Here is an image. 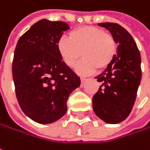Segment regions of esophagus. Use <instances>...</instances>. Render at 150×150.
<instances>
[{
    "label": "esophagus",
    "mask_w": 150,
    "mask_h": 150,
    "mask_svg": "<svg viewBox=\"0 0 150 150\" xmlns=\"http://www.w3.org/2000/svg\"><path fill=\"white\" fill-rule=\"evenodd\" d=\"M87 81V79H84V78H81V82H82V84H83L85 82Z\"/></svg>",
    "instance_id": "34e87169"
}]
</instances>
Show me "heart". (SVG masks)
<instances>
[{"mask_svg": "<svg viewBox=\"0 0 150 150\" xmlns=\"http://www.w3.org/2000/svg\"><path fill=\"white\" fill-rule=\"evenodd\" d=\"M118 43L112 34L101 28L83 25L73 29L69 39L61 37L57 42V50L62 61L67 67L75 65L81 54L83 59L75 67L80 75H88L96 70L107 68L114 59Z\"/></svg>", "mask_w": 150, "mask_h": 150, "instance_id": "b5f03b06", "label": "heart"}]
</instances>
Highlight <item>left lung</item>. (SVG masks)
<instances>
[{
    "label": "left lung",
    "instance_id": "8db88e82",
    "mask_svg": "<svg viewBox=\"0 0 150 150\" xmlns=\"http://www.w3.org/2000/svg\"><path fill=\"white\" fill-rule=\"evenodd\" d=\"M115 38L118 45L112 63L96 77L102 83L92 100L95 113L104 122L118 124L130 114L141 78V55L132 35L121 25L100 23Z\"/></svg>",
    "mask_w": 150,
    "mask_h": 150
}]
</instances>
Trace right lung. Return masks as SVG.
Listing matches in <instances>:
<instances>
[{
  "label": "right lung",
  "instance_id": "obj_1",
  "mask_svg": "<svg viewBox=\"0 0 150 150\" xmlns=\"http://www.w3.org/2000/svg\"><path fill=\"white\" fill-rule=\"evenodd\" d=\"M70 29L61 21L41 19L18 39L13 61V78L18 104L30 120L51 124L67 110L70 94L80 78L59 56L57 42Z\"/></svg>",
  "mask_w": 150,
  "mask_h": 150
}]
</instances>
